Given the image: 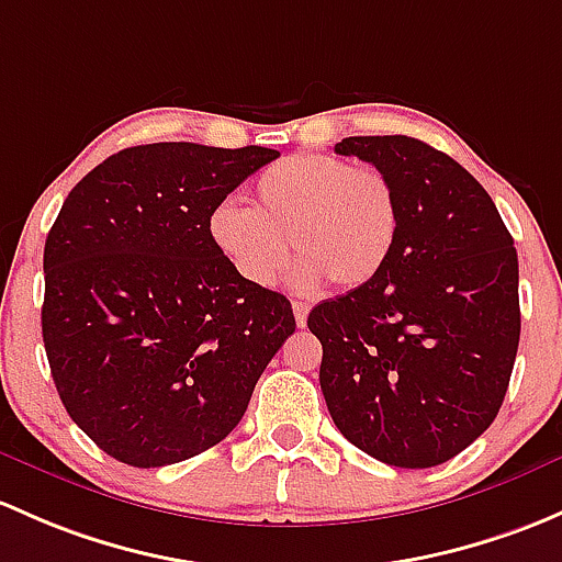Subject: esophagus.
I'll return each mask as SVG.
<instances>
[{
  "label": "esophagus",
  "mask_w": 562,
  "mask_h": 562,
  "mask_svg": "<svg viewBox=\"0 0 562 562\" xmlns=\"http://www.w3.org/2000/svg\"><path fill=\"white\" fill-rule=\"evenodd\" d=\"M293 315H296V326L304 328L306 326V315H310V306L304 301H293Z\"/></svg>",
  "instance_id": "esophagus-1"
}]
</instances>
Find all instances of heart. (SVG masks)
<instances>
[{
  "mask_svg": "<svg viewBox=\"0 0 562 562\" xmlns=\"http://www.w3.org/2000/svg\"><path fill=\"white\" fill-rule=\"evenodd\" d=\"M401 226L393 180L371 164L326 153H299L266 167L250 191V210L217 204L206 232L241 282L269 288L285 269L292 239L299 263L291 282L315 291L328 280L350 291L385 269Z\"/></svg>",
  "mask_w": 562,
  "mask_h": 562,
  "instance_id": "obj_1",
  "label": "heart"
}]
</instances>
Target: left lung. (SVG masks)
I'll return each mask as SVG.
<instances>
[{"label":"left lung","mask_w":562,"mask_h":562,"mask_svg":"<svg viewBox=\"0 0 562 562\" xmlns=\"http://www.w3.org/2000/svg\"><path fill=\"white\" fill-rule=\"evenodd\" d=\"M393 180L401 226L385 269L310 312L321 387L350 445L398 469L447 463L504 404L519 345V269L493 199L415 137H347Z\"/></svg>","instance_id":"1"}]
</instances>
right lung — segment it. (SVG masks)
I'll list each match as a JSON object with an SVG mask.
<instances>
[{
  "mask_svg": "<svg viewBox=\"0 0 562 562\" xmlns=\"http://www.w3.org/2000/svg\"><path fill=\"white\" fill-rule=\"evenodd\" d=\"M280 156L156 142L69 191L45 239L43 341L61 404L99 450L180 463L236 428L296 330L291 301L234 274L210 212Z\"/></svg>",
  "mask_w": 562,
  "mask_h": 562,
  "instance_id": "right-lung-1",
  "label": "right lung"
}]
</instances>
